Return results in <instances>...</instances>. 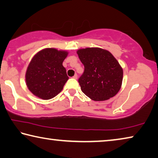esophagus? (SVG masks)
Wrapping results in <instances>:
<instances>
[{
	"label": "esophagus",
	"mask_w": 158,
	"mask_h": 158,
	"mask_svg": "<svg viewBox=\"0 0 158 158\" xmlns=\"http://www.w3.org/2000/svg\"><path fill=\"white\" fill-rule=\"evenodd\" d=\"M73 79H77V74H74V77H73Z\"/></svg>",
	"instance_id": "esophagus-1"
}]
</instances>
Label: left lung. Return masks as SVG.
<instances>
[{
  "instance_id": "1",
  "label": "left lung",
  "mask_w": 158,
  "mask_h": 158,
  "mask_svg": "<svg viewBox=\"0 0 158 158\" xmlns=\"http://www.w3.org/2000/svg\"><path fill=\"white\" fill-rule=\"evenodd\" d=\"M84 65L79 83L82 92L94 101H104L121 89L123 72L119 63L107 50L98 47L77 51Z\"/></svg>"
}]
</instances>
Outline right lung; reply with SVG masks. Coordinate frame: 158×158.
<instances>
[{
    "label": "right lung",
    "mask_w": 158,
    "mask_h": 158,
    "mask_svg": "<svg viewBox=\"0 0 158 158\" xmlns=\"http://www.w3.org/2000/svg\"><path fill=\"white\" fill-rule=\"evenodd\" d=\"M68 53L47 48L32 58L26 73V82L30 91L43 100L54 98L63 90L69 77L63 62Z\"/></svg>",
    "instance_id": "1"
}]
</instances>
